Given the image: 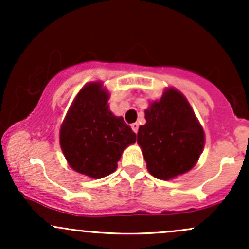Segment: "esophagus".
<instances>
[{"instance_id":"esophagus-1","label":"esophagus","mask_w":249,"mask_h":249,"mask_svg":"<svg viewBox=\"0 0 249 249\" xmlns=\"http://www.w3.org/2000/svg\"><path fill=\"white\" fill-rule=\"evenodd\" d=\"M131 128L133 130L134 133H138V128H139V124L138 123H133L132 125H131Z\"/></svg>"}]
</instances>
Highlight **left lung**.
I'll return each instance as SVG.
<instances>
[{"mask_svg":"<svg viewBox=\"0 0 249 249\" xmlns=\"http://www.w3.org/2000/svg\"><path fill=\"white\" fill-rule=\"evenodd\" d=\"M145 119L137 142L148 172L171 180L192 170L204 150L205 132L186 97L167 88L159 101L150 102Z\"/></svg>","mask_w":249,"mask_h":249,"instance_id":"8db88e82","label":"left lung"}]
</instances>
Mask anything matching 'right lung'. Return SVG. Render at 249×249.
Returning a JSON list of instances; mask_svg holds the SVG:
<instances>
[{
	"label": "right lung",
	"instance_id": "1",
	"mask_svg": "<svg viewBox=\"0 0 249 249\" xmlns=\"http://www.w3.org/2000/svg\"><path fill=\"white\" fill-rule=\"evenodd\" d=\"M110 93L102 82H91L77 93L59 130V144L76 172L101 179L115 172L123 151L136 133L108 107Z\"/></svg>",
	"mask_w": 249,
	"mask_h": 249
}]
</instances>
